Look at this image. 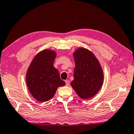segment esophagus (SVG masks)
I'll list each match as a JSON object with an SVG mask.
<instances>
[{"mask_svg": "<svg viewBox=\"0 0 134 134\" xmlns=\"http://www.w3.org/2000/svg\"><path fill=\"white\" fill-rule=\"evenodd\" d=\"M65 83H66V86H69L70 85L69 81H68V80H66L65 81Z\"/></svg>", "mask_w": 134, "mask_h": 134, "instance_id": "obj_1", "label": "esophagus"}]
</instances>
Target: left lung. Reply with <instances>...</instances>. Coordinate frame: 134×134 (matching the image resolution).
I'll use <instances>...</instances> for the list:
<instances>
[{"instance_id":"obj_1","label":"left lung","mask_w":134,"mask_h":134,"mask_svg":"<svg viewBox=\"0 0 134 134\" xmlns=\"http://www.w3.org/2000/svg\"><path fill=\"white\" fill-rule=\"evenodd\" d=\"M75 68L71 86L83 99L92 98L101 88L104 72L98 59L88 49L80 48L73 53Z\"/></svg>"}]
</instances>
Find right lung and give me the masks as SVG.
<instances>
[{
  "instance_id": "add662e5",
  "label": "right lung",
  "mask_w": 134,
  "mask_h": 134,
  "mask_svg": "<svg viewBox=\"0 0 134 134\" xmlns=\"http://www.w3.org/2000/svg\"><path fill=\"white\" fill-rule=\"evenodd\" d=\"M55 51L44 49L36 54L30 63L26 75L29 92L39 102H46L55 95L58 87L65 85L53 66Z\"/></svg>"
}]
</instances>
